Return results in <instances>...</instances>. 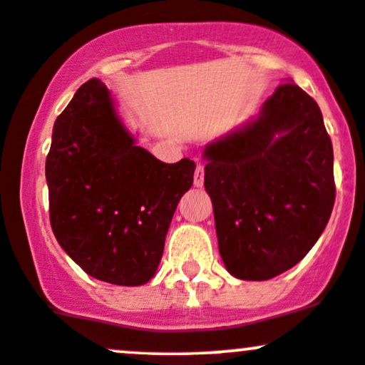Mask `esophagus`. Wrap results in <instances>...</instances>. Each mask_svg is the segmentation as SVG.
Segmentation results:
<instances>
[{"instance_id":"esophagus-1","label":"esophagus","mask_w":365,"mask_h":365,"mask_svg":"<svg viewBox=\"0 0 365 365\" xmlns=\"http://www.w3.org/2000/svg\"><path fill=\"white\" fill-rule=\"evenodd\" d=\"M194 185L195 187H202L204 185V165H202V163H197V166H195Z\"/></svg>"}]
</instances>
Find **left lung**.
Segmentation results:
<instances>
[{
    "label": "left lung",
    "mask_w": 365,
    "mask_h": 365,
    "mask_svg": "<svg viewBox=\"0 0 365 365\" xmlns=\"http://www.w3.org/2000/svg\"><path fill=\"white\" fill-rule=\"evenodd\" d=\"M217 247L238 279L264 282L305 257L334 204L333 144L307 92L283 83L261 113L204 149Z\"/></svg>",
    "instance_id": "left-lung-1"
}]
</instances>
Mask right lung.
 Masks as SVG:
<instances>
[{
	"label": "right lung",
	"mask_w": 365,
	"mask_h": 365,
	"mask_svg": "<svg viewBox=\"0 0 365 365\" xmlns=\"http://www.w3.org/2000/svg\"><path fill=\"white\" fill-rule=\"evenodd\" d=\"M194 171L188 158L168 165L137 145L108 87L91 78L54 121L46 158L58 244L92 278L121 287L148 283Z\"/></svg>",
	"instance_id": "1"
}]
</instances>
